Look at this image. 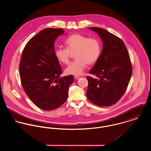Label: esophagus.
I'll list each match as a JSON object with an SVG mask.
<instances>
[{
    "instance_id": "34e87169",
    "label": "esophagus",
    "mask_w": 151,
    "mask_h": 151,
    "mask_svg": "<svg viewBox=\"0 0 151 151\" xmlns=\"http://www.w3.org/2000/svg\"><path fill=\"white\" fill-rule=\"evenodd\" d=\"M74 78L76 79V80H78L80 78V77L78 76H74Z\"/></svg>"
}]
</instances>
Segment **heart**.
Listing matches in <instances>:
<instances>
[{"label":"heart","mask_w":151,"mask_h":151,"mask_svg":"<svg viewBox=\"0 0 151 151\" xmlns=\"http://www.w3.org/2000/svg\"><path fill=\"white\" fill-rule=\"evenodd\" d=\"M66 47H58L55 50L56 59L61 63L68 64L71 53H74L76 58L65 68L67 74L81 75L88 65H93L99 59L102 52L101 41L95 38L79 34H73L65 40Z\"/></svg>","instance_id":"obj_1"}]
</instances>
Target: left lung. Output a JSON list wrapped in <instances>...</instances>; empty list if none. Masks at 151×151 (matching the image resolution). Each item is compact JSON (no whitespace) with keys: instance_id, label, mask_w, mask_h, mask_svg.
<instances>
[{"instance_id":"obj_1","label":"left lung","mask_w":151,"mask_h":151,"mask_svg":"<svg viewBox=\"0 0 151 151\" xmlns=\"http://www.w3.org/2000/svg\"><path fill=\"white\" fill-rule=\"evenodd\" d=\"M103 42L101 56L89 74L98 77H86L88 86L86 96L99 106H110L117 103L125 93L132 75V65L129 52L123 41L98 27H89Z\"/></svg>"}]
</instances>
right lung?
I'll list each match as a JSON object with an SVG mask.
<instances>
[{"label":"right lung","mask_w":151,"mask_h":151,"mask_svg":"<svg viewBox=\"0 0 151 151\" xmlns=\"http://www.w3.org/2000/svg\"><path fill=\"white\" fill-rule=\"evenodd\" d=\"M65 31L62 28H45L26 44L22 53L19 71L22 86L31 101L44 110H52L66 101L72 75L62 73L55 55L54 42Z\"/></svg>","instance_id":"1"}]
</instances>
